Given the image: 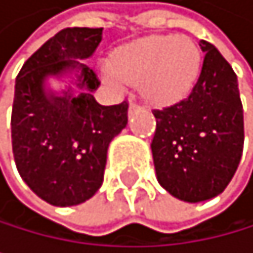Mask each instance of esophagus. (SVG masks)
I'll return each mask as SVG.
<instances>
[{
    "mask_svg": "<svg viewBox=\"0 0 253 253\" xmlns=\"http://www.w3.org/2000/svg\"><path fill=\"white\" fill-rule=\"evenodd\" d=\"M137 109H139V106H137L134 101H129V106H128V112H129V114H133V112H136Z\"/></svg>",
    "mask_w": 253,
    "mask_h": 253,
    "instance_id": "obj_1",
    "label": "esophagus"
}]
</instances>
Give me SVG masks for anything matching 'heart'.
Segmentation results:
<instances>
[{
    "mask_svg": "<svg viewBox=\"0 0 253 253\" xmlns=\"http://www.w3.org/2000/svg\"><path fill=\"white\" fill-rule=\"evenodd\" d=\"M201 52L188 36L152 35L120 47L101 66L103 79L116 88L137 82L149 103L166 106L188 96L201 71Z\"/></svg>",
    "mask_w": 253,
    "mask_h": 253,
    "instance_id": "obj_1",
    "label": "heart"
}]
</instances>
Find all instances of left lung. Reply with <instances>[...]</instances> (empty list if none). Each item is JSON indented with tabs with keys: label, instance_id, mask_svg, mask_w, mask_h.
I'll use <instances>...</instances> for the list:
<instances>
[{
	"label": "left lung",
	"instance_id": "8db88e82",
	"mask_svg": "<svg viewBox=\"0 0 253 253\" xmlns=\"http://www.w3.org/2000/svg\"><path fill=\"white\" fill-rule=\"evenodd\" d=\"M203 68L190 95L155 109L152 155L158 184L174 198L200 203L220 195L235 176L244 146L238 77L222 53L200 41Z\"/></svg>",
	"mask_w": 253,
	"mask_h": 253
}]
</instances>
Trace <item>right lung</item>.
Returning a JSON list of instances; mask_svg holds the SVG:
<instances>
[{"mask_svg":"<svg viewBox=\"0 0 253 253\" xmlns=\"http://www.w3.org/2000/svg\"><path fill=\"white\" fill-rule=\"evenodd\" d=\"M103 28H66L27 60L15 79L12 152L33 192L52 206L90 200L104 179L107 149L128 124V104L96 103V74L84 61L93 57ZM66 80L57 92L50 79Z\"/></svg>","mask_w":253,"mask_h":253,"instance_id":"1","label":"right lung"}]
</instances>
